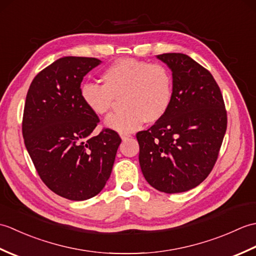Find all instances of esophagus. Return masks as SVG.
I'll return each mask as SVG.
<instances>
[{"label":"esophagus","instance_id":"34e87169","mask_svg":"<svg viewBox=\"0 0 256 256\" xmlns=\"http://www.w3.org/2000/svg\"><path fill=\"white\" fill-rule=\"evenodd\" d=\"M131 138V135H130V134H122V135H121V138H122L123 140H128V138Z\"/></svg>","mask_w":256,"mask_h":256}]
</instances>
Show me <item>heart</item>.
Segmentation results:
<instances>
[{
	"label": "heart",
	"instance_id": "b5f03b06",
	"mask_svg": "<svg viewBox=\"0 0 256 256\" xmlns=\"http://www.w3.org/2000/svg\"><path fill=\"white\" fill-rule=\"evenodd\" d=\"M103 84L88 82L80 96L89 110L106 116L121 99L123 108L106 120L108 128L120 133L136 131L146 121L155 123L166 116L174 96L170 68L160 62L122 58L102 74Z\"/></svg>",
	"mask_w": 256,
	"mask_h": 256
}]
</instances>
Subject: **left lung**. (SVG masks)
<instances>
[{"mask_svg":"<svg viewBox=\"0 0 256 256\" xmlns=\"http://www.w3.org/2000/svg\"><path fill=\"white\" fill-rule=\"evenodd\" d=\"M174 78L166 116L136 134L138 160L152 187L166 194L197 187L214 168L226 131L224 96L209 70L179 52L158 55Z\"/></svg>","mask_w":256,"mask_h":256,"instance_id":"left-lung-1","label":"left lung"}]
</instances>
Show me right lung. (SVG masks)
Returning <instances> with one entry per match:
<instances>
[{
	"label": "right lung",
	"instance_id": "1",
	"mask_svg": "<svg viewBox=\"0 0 256 256\" xmlns=\"http://www.w3.org/2000/svg\"><path fill=\"white\" fill-rule=\"evenodd\" d=\"M101 62L64 57L38 72L27 91L22 132L37 174L52 192L69 200L94 197L111 175L120 135L103 128L80 96L84 76Z\"/></svg>",
	"mask_w": 256,
	"mask_h": 256
}]
</instances>
